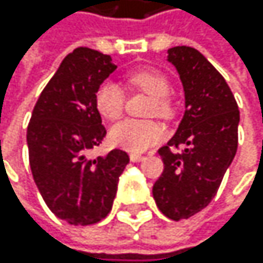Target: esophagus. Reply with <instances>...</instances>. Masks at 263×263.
Segmentation results:
<instances>
[{
  "instance_id": "obj_1",
  "label": "esophagus",
  "mask_w": 263,
  "mask_h": 263,
  "mask_svg": "<svg viewBox=\"0 0 263 263\" xmlns=\"http://www.w3.org/2000/svg\"><path fill=\"white\" fill-rule=\"evenodd\" d=\"M129 159L133 161V162H139V161H142V159H143V156H142V155H139V153H130V155H129Z\"/></svg>"
}]
</instances>
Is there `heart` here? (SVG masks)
<instances>
[{"mask_svg":"<svg viewBox=\"0 0 263 263\" xmlns=\"http://www.w3.org/2000/svg\"><path fill=\"white\" fill-rule=\"evenodd\" d=\"M127 83L153 96L149 114L162 118H170L175 114L174 101L168 98L170 82L158 69H139L127 74ZM95 105L98 112L108 118L117 120L124 108V93L120 85L104 82L95 93ZM162 137V127L153 120H123L110 129V142L127 151H145Z\"/></svg>","mask_w":263,"mask_h":263,"instance_id":"obj_1","label":"heart"}]
</instances>
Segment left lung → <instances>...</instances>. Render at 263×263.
Segmentation results:
<instances>
[{
	"mask_svg": "<svg viewBox=\"0 0 263 263\" xmlns=\"http://www.w3.org/2000/svg\"><path fill=\"white\" fill-rule=\"evenodd\" d=\"M180 74L186 110L175 136L159 148L164 170L153 186L158 208L168 219H187L218 193L238 146L240 110L224 77L199 50L168 48ZM185 146L181 154L171 148Z\"/></svg>",
	"mask_w": 263,
	"mask_h": 263,
	"instance_id": "obj_1",
	"label": "left lung"
}]
</instances>
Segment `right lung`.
Returning <instances> with one entry per match:
<instances>
[{
  "instance_id": "right-lung-1",
  "label": "right lung",
  "mask_w": 263,
  "mask_h": 263,
  "mask_svg": "<svg viewBox=\"0 0 263 263\" xmlns=\"http://www.w3.org/2000/svg\"><path fill=\"white\" fill-rule=\"evenodd\" d=\"M115 69L110 55L76 48L44 88L28 124L34 183L52 213L74 226L96 224L110 213L129 162L123 149L96 159L86 156L107 134L95 93Z\"/></svg>"
}]
</instances>
